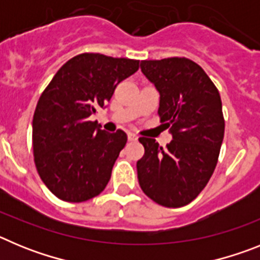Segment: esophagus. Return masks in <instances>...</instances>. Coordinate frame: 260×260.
<instances>
[{
  "instance_id": "34e87169",
  "label": "esophagus",
  "mask_w": 260,
  "mask_h": 260,
  "mask_svg": "<svg viewBox=\"0 0 260 260\" xmlns=\"http://www.w3.org/2000/svg\"><path fill=\"white\" fill-rule=\"evenodd\" d=\"M127 138H128V141H132V142L138 141V137H137V135H135V134H133V133H128Z\"/></svg>"
}]
</instances>
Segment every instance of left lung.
I'll return each mask as SVG.
<instances>
[{"label":"left lung","mask_w":260,"mask_h":260,"mask_svg":"<svg viewBox=\"0 0 260 260\" xmlns=\"http://www.w3.org/2000/svg\"><path fill=\"white\" fill-rule=\"evenodd\" d=\"M142 73L160 93L158 116L173 139L167 148L142 137L144 155L138 181L148 198L164 207L194 201L215 171L224 139L220 93L203 69L185 57L141 62Z\"/></svg>","instance_id":"obj_1"}]
</instances>
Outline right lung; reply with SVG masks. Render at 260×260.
<instances>
[{"mask_svg":"<svg viewBox=\"0 0 260 260\" xmlns=\"http://www.w3.org/2000/svg\"><path fill=\"white\" fill-rule=\"evenodd\" d=\"M138 69V59L82 53L69 59L41 93L32 121L34 158L43 182L61 201L86 202L109 182L127 135L102 130L89 116Z\"/></svg>","mask_w":260,"mask_h":260,"instance_id":"1","label":"right lung"}]
</instances>
